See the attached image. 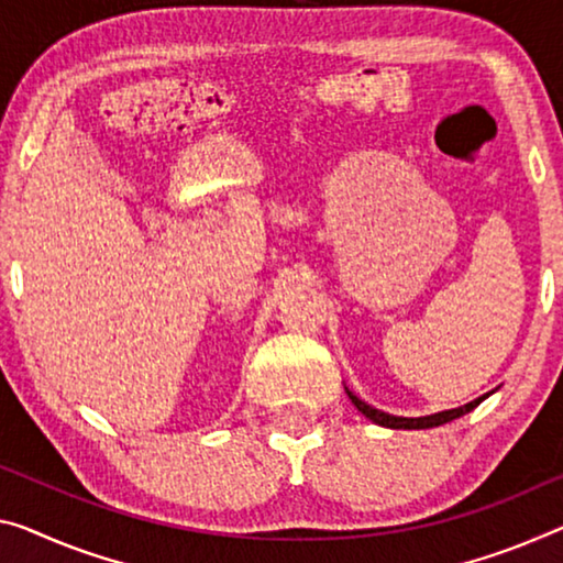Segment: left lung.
<instances>
[{
    "label": "left lung",
    "instance_id": "1",
    "mask_svg": "<svg viewBox=\"0 0 563 563\" xmlns=\"http://www.w3.org/2000/svg\"><path fill=\"white\" fill-rule=\"evenodd\" d=\"M350 395V400L354 402V408H357L362 415H367V418L372 422H377V426H385V428H395V430H422V428H438V426H445V422H451L455 418H461V415L471 412L473 408H478V405L483 402V397H478V400H473L468 405H463V408H455V410H445V412H435V415H428V418H395V415H387L383 410H375L369 408L367 402H362L357 395Z\"/></svg>",
    "mask_w": 563,
    "mask_h": 563
}]
</instances>
